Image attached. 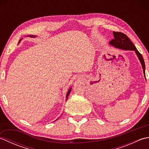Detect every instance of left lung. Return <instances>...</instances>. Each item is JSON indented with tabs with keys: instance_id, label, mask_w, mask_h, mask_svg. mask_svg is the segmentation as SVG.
Here are the masks:
<instances>
[{
	"instance_id": "8db88e82",
	"label": "left lung",
	"mask_w": 149,
	"mask_h": 149,
	"mask_svg": "<svg viewBox=\"0 0 149 149\" xmlns=\"http://www.w3.org/2000/svg\"><path fill=\"white\" fill-rule=\"evenodd\" d=\"M113 36H114V39L110 41L109 42L110 45L120 49L131 50H134V51H135L139 60H140V61L141 63L142 68H143L144 75H145V62H144V59L143 58V56H142L141 54L138 52V50H137L136 48V47L134 46V44L132 43V42L130 40V39L129 38L128 36L126 35V34H123L122 33L115 32V31L113 32Z\"/></svg>"
}]
</instances>
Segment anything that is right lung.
Returning a JSON list of instances; mask_svg holds the SVG:
<instances>
[{
    "label": "right lung",
    "mask_w": 149,
    "mask_h": 149,
    "mask_svg": "<svg viewBox=\"0 0 149 149\" xmlns=\"http://www.w3.org/2000/svg\"><path fill=\"white\" fill-rule=\"evenodd\" d=\"M30 36V37H33V38H35L36 36H32V35H31V36ZM22 40V39L21 40H20V41H19V42H18V43L20 42V41ZM71 90H72V88H70L69 89V90L68 91V92H67V94H66V100H68V95H69V94H70V91H71ZM58 120V119H57Z\"/></svg>",
    "instance_id": "add662e5"
}]
</instances>
